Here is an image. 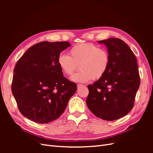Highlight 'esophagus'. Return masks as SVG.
<instances>
[{
	"label": "esophagus",
	"instance_id": "obj_1",
	"mask_svg": "<svg viewBox=\"0 0 153 153\" xmlns=\"http://www.w3.org/2000/svg\"><path fill=\"white\" fill-rule=\"evenodd\" d=\"M83 86H84V85H82V84H78L77 85V88H78V89H79V88H80L81 87H83Z\"/></svg>",
	"mask_w": 153,
	"mask_h": 153
}]
</instances>
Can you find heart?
<instances>
[{"label":"heart","instance_id":"heart-1","mask_svg":"<svg viewBox=\"0 0 153 153\" xmlns=\"http://www.w3.org/2000/svg\"><path fill=\"white\" fill-rule=\"evenodd\" d=\"M69 56L60 54L57 64L62 73L67 76L72 75L78 68L80 71L71 77L73 82L85 83L99 79L106 73L109 65V55L104 49L90 43L78 44L69 52Z\"/></svg>","mask_w":153,"mask_h":153}]
</instances>
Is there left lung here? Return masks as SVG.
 Returning <instances> with one entry per match:
<instances>
[{"instance_id": "8db88e82", "label": "left lung", "mask_w": 153, "mask_h": 153, "mask_svg": "<svg viewBox=\"0 0 153 153\" xmlns=\"http://www.w3.org/2000/svg\"><path fill=\"white\" fill-rule=\"evenodd\" d=\"M109 55V65L104 75L92 85L86 100L88 108L96 117L114 121L131 110L140 86L137 61L124 41L111 38L99 41Z\"/></svg>"}]
</instances>
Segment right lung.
Instances as JSON below:
<instances>
[{
	"instance_id": "1",
	"label": "right lung",
	"mask_w": 153,
	"mask_h": 153,
	"mask_svg": "<svg viewBox=\"0 0 153 153\" xmlns=\"http://www.w3.org/2000/svg\"><path fill=\"white\" fill-rule=\"evenodd\" d=\"M66 41L37 43L18 60L13 70L12 92L21 114L37 123H48L65 110L76 84L63 76L57 64Z\"/></svg>"
}]
</instances>
